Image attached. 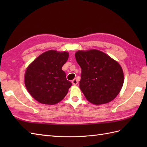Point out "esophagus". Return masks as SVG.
<instances>
[{
    "label": "esophagus",
    "instance_id": "1",
    "mask_svg": "<svg viewBox=\"0 0 147 147\" xmlns=\"http://www.w3.org/2000/svg\"><path fill=\"white\" fill-rule=\"evenodd\" d=\"M72 83H73L74 85H76L78 84V80L76 78L74 79L73 81H72Z\"/></svg>",
    "mask_w": 147,
    "mask_h": 147
}]
</instances>
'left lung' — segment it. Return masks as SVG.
Segmentation results:
<instances>
[{"label": "left lung", "instance_id": "left-lung-1", "mask_svg": "<svg viewBox=\"0 0 147 147\" xmlns=\"http://www.w3.org/2000/svg\"><path fill=\"white\" fill-rule=\"evenodd\" d=\"M75 57L82 68L80 88L90 102L104 104L116 97L124 83L123 69L117 61L95 49L78 51Z\"/></svg>", "mask_w": 147, "mask_h": 147}]
</instances>
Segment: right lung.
<instances>
[{"instance_id":"obj_1","label":"right lung","mask_w":147,"mask_h":147,"mask_svg":"<svg viewBox=\"0 0 147 147\" xmlns=\"http://www.w3.org/2000/svg\"><path fill=\"white\" fill-rule=\"evenodd\" d=\"M69 57L67 52L47 51L27 67L24 84L33 98L43 104L54 105L67 95L72 85L62 67Z\"/></svg>"}]
</instances>
